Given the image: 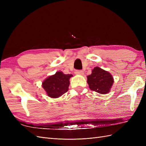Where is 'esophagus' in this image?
Listing matches in <instances>:
<instances>
[{
    "label": "esophagus",
    "mask_w": 146,
    "mask_h": 146,
    "mask_svg": "<svg viewBox=\"0 0 146 146\" xmlns=\"http://www.w3.org/2000/svg\"><path fill=\"white\" fill-rule=\"evenodd\" d=\"M75 73H76V74H77V75H83V74H84L82 70H76V72H75Z\"/></svg>",
    "instance_id": "1"
}]
</instances>
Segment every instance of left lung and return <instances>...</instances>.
<instances>
[{"label":"left lung","instance_id":"1","mask_svg":"<svg viewBox=\"0 0 146 146\" xmlns=\"http://www.w3.org/2000/svg\"><path fill=\"white\" fill-rule=\"evenodd\" d=\"M87 78L90 90L100 94L108 93L114 82L111 75L99 67L94 68Z\"/></svg>","mask_w":146,"mask_h":146}]
</instances>
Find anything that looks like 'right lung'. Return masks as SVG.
I'll return each mask as SVG.
<instances>
[{
	"instance_id": "right-lung-1",
	"label": "right lung",
	"mask_w": 146,
	"mask_h": 146,
	"mask_svg": "<svg viewBox=\"0 0 146 146\" xmlns=\"http://www.w3.org/2000/svg\"><path fill=\"white\" fill-rule=\"evenodd\" d=\"M72 76L71 74H64L62 72H57L42 82V87L48 96L57 98L68 91L69 78Z\"/></svg>"
}]
</instances>
